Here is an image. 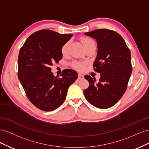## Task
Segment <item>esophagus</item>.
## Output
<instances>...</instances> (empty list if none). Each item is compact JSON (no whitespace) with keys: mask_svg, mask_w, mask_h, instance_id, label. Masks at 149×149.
Segmentation results:
<instances>
[{"mask_svg":"<svg viewBox=\"0 0 149 149\" xmlns=\"http://www.w3.org/2000/svg\"><path fill=\"white\" fill-rule=\"evenodd\" d=\"M78 78L79 79H83L84 78V76L81 74H78Z\"/></svg>","mask_w":149,"mask_h":149,"instance_id":"esophagus-1","label":"esophagus"}]
</instances>
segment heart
Wrapping results in <instances>:
<instances>
[{
    "instance_id": "b5f03b06",
    "label": "heart",
    "mask_w": 149,
    "mask_h": 149,
    "mask_svg": "<svg viewBox=\"0 0 149 149\" xmlns=\"http://www.w3.org/2000/svg\"><path fill=\"white\" fill-rule=\"evenodd\" d=\"M79 41L86 49L91 45V44L94 43V42L92 40L85 38V37H81L79 38ZM69 48H70V42H66L63 45V46L62 47V48H61L62 55H67L69 51ZM85 65L86 64L84 63H81V62H74L73 63V66L75 69L78 70L79 71L83 70L84 69Z\"/></svg>"
}]
</instances>
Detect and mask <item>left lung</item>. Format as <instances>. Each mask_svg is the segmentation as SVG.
<instances>
[{"instance_id":"8db88e82","label":"left lung","mask_w":149,"mask_h":149,"mask_svg":"<svg viewBox=\"0 0 149 149\" xmlns=\"http://www.w3.org/2000/svg\"><path fill=\"white\" fill-rule=\"evenodd\" d=\"M84 35L96 40L97 53L93 66L101 74L98 83L90 76H84L89 84L83 91L84 96L93 106L107 109L119 101L127 89L132 71L130 49L114 31L97 29Z\"/></svg>"}]
</instances>
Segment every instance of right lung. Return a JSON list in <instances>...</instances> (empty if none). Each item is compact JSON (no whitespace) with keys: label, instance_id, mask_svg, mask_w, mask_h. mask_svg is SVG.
<instances>
[{"label":"right lung","instance_id":"1","mask_svg":"<svg viewBox=\"0 0 149 149\" xmlns=\"http://www.w3.org/2000/svg\"><path fill=\"white\" fill-rule=\"evenodd\" d=\"M72 37L41 30L31 35L20 49L18 77L30 102L42 111L60 106L70 86L78 78L77 72L71 69L63 71L61 78L55 77L49 68L61 60L62 47Z\"/></svg>","mask_w":149,"mask_h":149}]
</instances>
